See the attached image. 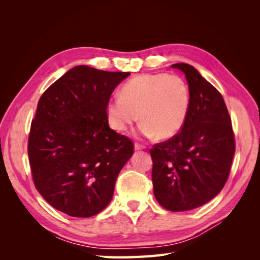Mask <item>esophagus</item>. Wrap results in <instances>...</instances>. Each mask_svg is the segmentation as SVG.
Here are the masks:
<instances>
[{"instance_id":"obj_1","label":"esophagus","mask_w":260,"mask_h":260,"mask_svg":"<svg viewBox=\"0 0 260 260\" xmlns=\"http://www.w3.org/2000/svg\"><path fill=\"white\" fill-rule=\"evenodd\" d=\"M135 148H136V151H142V149L146 148V146L144 144H141L139 142H136L135 143Z\"/></svg>"}]
</instances>
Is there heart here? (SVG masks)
I'll return each mask as SVG.
<instances>
[{
  "mask_svg": "<svg viewBox=\"0 0 260 260\" xmlns=\"http://www.w3.org/2000/svg\"><path fill=\"white\" fill-rule=\"evenodd\" d=\"M191 106V92L178 75L145 74L132 78L120 95L107 102L106 117L111 128L122 132L139 119L146 137L167 140L180 132Z\"/></svg>",
  "mask_w": 260,
  "mask_h": 260,
  "instance_id": "heart-1",
  "label": "heart"
}]
</instances>
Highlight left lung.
I'll return each instance as SVG.
<instances>
[{
	"label": "left lung",
	"mask_w": 260,
	"mask_h": 260,
	"mask_svg": "<svg viewBox=\"0 0 260 260\" xmlns=\"http://www.w3.org/2000/svg\"><path fill=\"white\" fill-rule=\"evenodd\" d=\"M185 74L191 92L186 121L178 135L149 149L153 190L171 211L198 208L222 190L231 170L235 139L223 98L193 66H171Z\"/></svg>",
	"instance_id": "8db88e82"
}]
</instances>
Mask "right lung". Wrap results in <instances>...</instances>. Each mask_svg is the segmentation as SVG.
Returning a JSON list of instances; mask_svg holds the SVG:
<instances>
[{"mask_svg":"<svg viewBox=\"0 0 260 260\" xmlns=\"http://www.w3.org/2000/svg\"><path fill=\"white\" fill-rule=\"evenodd\" d=\"M129 75L76 66L39 100L28 139L31 175L42 198L64 214L88 218L112 201L135 148L109 128L106 105Z\"/></svg>","mask_w":260,"mask_h":260,"instance_id":"add662e5","label":"right lung"}]
</instances>
